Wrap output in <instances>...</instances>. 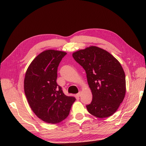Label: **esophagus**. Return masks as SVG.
Masks as SVG:
<instances>
[{
	"mask_svg": "<svg viewBox=\"0 0 146 146\" xmlns=\"http://www.w3.org/2000/svg\"><path fill=\"white\" fill-rule=\"evenodd\" d=\"M81 92H78V93L76 94V96H77L78 97L81 96Z\"/></svg>",
	"mask_w": 146,
	"mask_h": 146,
	"instance_id": "esophagus-1",
	"label": "esophagus"
}]
</instances>
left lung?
<instances>
[{
    "label": "left lung",
    "mask_w": 146,
    "mask_h": 146,
    "mask_svg": "<svg viewBox=\"0 0 146 146\" xmlns=\"http://www.w3.org/2000/svg\"><path fill=\"white\" fill-rule=\"evenodd\" d=\"M74 60L85 70L92 94L91 104L86 105L89 113L99 118L114 114L126 94V78L117 59L107 51L90 46L72 54Z\"/></svg>",
    "instance_id": "1"
}]
</instances>
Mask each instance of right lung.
<instances>
[{"label":"right lung","mask_w":146,"mask_h":146,"mask_svg":"<svg viewBox=\"0 0 146 146\" xmlns=\"http://www.w3.org/2000/svg\"><path fill=\"white\" fill-rule=\"evenodd\" d=\"M66 52L47 50L33 60L26 71L24 90L35 115L48 123H60L69 115L74 96H66L58 85V66Z\"/></svg>","instance_id":"add662e5"}]
</instances>
